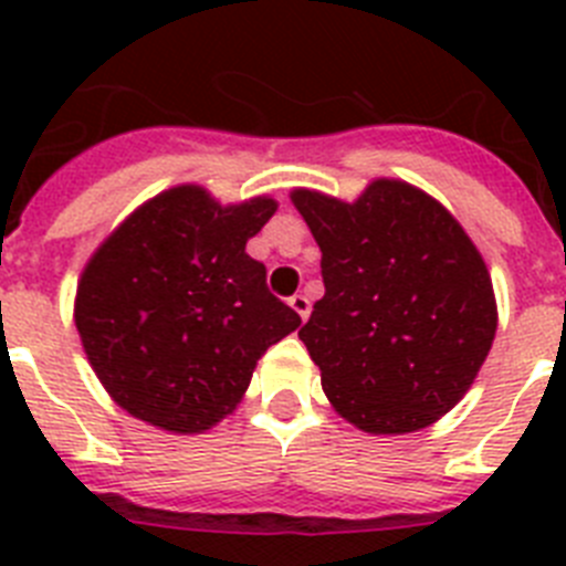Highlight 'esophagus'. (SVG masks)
I'll return each mask as SVG.
<instances>
[{
  "instance_id": "esophagus-1",
  "label": "esophagus",
  "mask_w": 566,
  "mask_h": 566,
  "mask_svg": "<svg viewBox=\"0 0 566 566\" xmlns=\"http://www.w3.org/2000/svg\"><path fill=\"white\" fill-rule=\"evenodd\" d=\"M289 306H292L303 319H306L308 312H312V303H308L306 294H294V297H289Z\"/></svg>"
}]
</instances>
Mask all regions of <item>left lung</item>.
Wrapping results in <instances>:
<instances>
[{"label": "left lung", "mask_w": 566, "mask_h": 566, "mask_svg": "<svg viewBox=\"0 0 566 566\" xmlns=\"http://www.w3.org/2000/svg\"><path fill=\"white\" fill-rule=\"evenodd\" d=\"M326 294L300 339L323 391L368 433H411L448 413L476 379L496 300L482 254L448 209L402 181L357 203L297 189Z\"/></svg>", "instance_id": "obj_1"}]
</instances>
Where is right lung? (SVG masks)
Segmentation results:
<instances>
[{"instance_id":"obj_1","label":"right lung","mask_w":566,"mask_h":566,"mask_svg":"<svg viewBox=\"0 0 566 566\" xmlns=\"http://www.w3.org/2000/svg\"><path fill=\"white\" fill-rule=\"evenodd\" d=\"M274 209L272 198L221 207L201 187H175L93 254L76 328L124 411L175 433L207 431L240 402L269 345L300 326L247 254Z\"/></svg>"}]
</instances>
